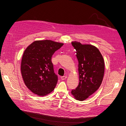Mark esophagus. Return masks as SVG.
<instances>
[{"label": "esophagus", "mask_w": 126, "mask_h": 126, "mask_svg": "<svg viewBox=\"0 0 126 126\" xmlns=\"http://www.w3.org/2000/svg\"><path fill=\"white\" fill-rule=\"evenodd\" d=\"M67 78V76H62L61 77V79L62 80H65V79H66Z\"/></svg>", "instance_id": "1"}]
</instances>
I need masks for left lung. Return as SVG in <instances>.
<instances>
[{
    "instance_id": "1",
    "label": "left lung",
    "mask_w": 126,
    "mask_h": 126,
    "mask_svg": "<svg viewBox=\"0 0 126 126\" xmlns=\"http://www.w3.org/2000/svg\"><path fill=\"white\" fill-rule=\"evenodd\" d=\"M76 50L79 61V84L72 90L76 99L84 101L95 92L101 86L104 75L105 63L100 51L95 46L71 42Z\"/></svg>"
}]
</instances>
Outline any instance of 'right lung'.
I'll use <instances>...</instances> for the list:
<instances>
[{"label": "right lung", "mask_w": 126, "mask_h": 126, "mask_svg": "<svg viewBox=\"0 0 126 126\" xmlns=\"http://www.w3.org/2000/svg\"><path fill=\"white\" fill-rule=\"evenodd\" d=\"M63 45L49 40L36 41L25 50L21 74L26 87L34 94L44 96L55 89L58 78L54 72L51 58Z\"/></svg>", "instance_id": "add662e5"}]
</instances>
